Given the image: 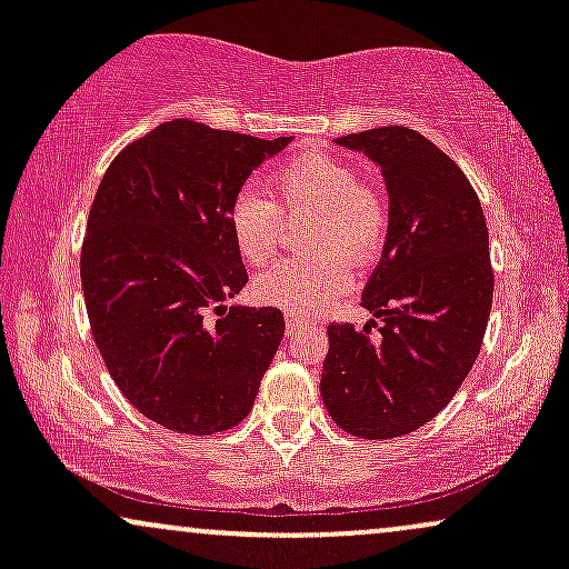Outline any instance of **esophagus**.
<instances>
[{
    "label": "esophagus",
    "instance_id": "1",
    "mask_svg": "<svg viewBox=\"0 0 569 569\" xmlns=\"http://www.w3.org/2000/svg\"><path fill=\"white\" fill-rule=\"evenodd\" d=\"M312 326H316V321H310V318H305V316H293V312H289V316H286V335H299V331H305V329H312Z\"/></svg>",
    "mask_w": 569,
    "mask_h": 569
}]
</instances>
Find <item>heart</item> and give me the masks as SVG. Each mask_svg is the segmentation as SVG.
<instances>
[{"label":"heart","instance_id":"1","mask_svg":"<svg viewBox=\"0 0 569 569\" xmlns=\"http://www.w3.org/2000/svg\"><path fill=\"white\" fill-rule=\"evenodd\" d=\"M272 202L253 187L234 194L227 211L232 243L248 264H267L286 219L307 217V257L286 259L257 278L253 293L293 316H316L350 289L352 267L369 264L388 232V208L350 162L326 152L299 154L270 179Z\"/></svg>","mask_w":569,"mask_h":569}]
</instances>
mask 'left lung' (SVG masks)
<instances>
[{
	"label": "left lung",
	"mask_w": 569,
	"mask_h": 569,
	"mask_svg": "<svg viewBox=\"0 0 569 569\" xmlns=\"http://www.w3.org/2000/svg\"><path fill=\"white\" fill-rule=\"evenodd\" d=\"M337 143L380 166L390 211L361 297L371 321L329 326L321 396L348 433L396 439L433 420L479 356L495 289L487 221L466 173L417 130L385 126Z\"/></svg>",
	"instance_id": "8db88e82"
}]
</instances>
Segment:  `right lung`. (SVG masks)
<instances>
[{
  "label": "right lung",
  "instance_id": "1",
  "mask_svg": "<svg viewBox=\"0 0 569 569\" xmlns=\"http://www.w3.org/2000/svg\"><path fill=\"white\" fill-rule=\"evenodd\" d=\"M289 143L171 120L103 173L80 259L84 307L117 388L162 428L238 426L276 358L283 312L227 305L248 283L227 211Z\"/></svg>",
  "mask_w": 569,
  "mask_h": 569
}]
</instances>
